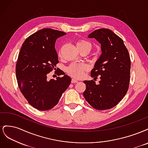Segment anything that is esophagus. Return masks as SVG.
<instances>
[{
	"mask_svg": "<svg viewBox=\"0 0 148 148\" xmlns=\"http://www.w3.org/2000/svg\"><path fill=\"white\" fill-rule=\"evenodd\" d=\"M71 83H78V80H77L76 79H75V78H72L71 79Z\"/></svg>",
	"mask_w": 148,
	"mask_h": 148,
	"instance_id": "34e87169",
	"label": "esophagus"
}]
</instances>
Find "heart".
I'll return each mask as SVG.
<instances>
[{"label": "heart", "mask_w": 148, "mask_h": 148, "mask_svg": "<svg viewBox=\"0 0 148 148\" xmlns=\"http://www.w3.org/2000/svg\"><path fill=\"white\" fill-rule=\"evenodd\" d=\"M78 49L83 47H89L91 49V44L84 39H80L77 42ZM59 57H61L60 53H59ZM88 69V66L84 63L80 62H73L69 66H67L66 72L72 77L76 78H82L85 71Z\"/></svg>", "instance_id": "1"}]
</instances>
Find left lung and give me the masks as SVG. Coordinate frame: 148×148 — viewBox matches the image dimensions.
<instances>
[{
    "mask_svg": "<svg viewBox=\"0 0 148 148\" xmlns=\"http://www.w3.org/2000/svg\"><path fill=\"white\" fill-rule=\"evenodd\" d=\"M101 44L102 53L91 71V77H100L99 84L84 81L86 88L83 96L97 110L110 109L126 95L130 79L131 60L123 41L109 29L95 30L88 36Z\"/></svg>",
    "mask_w": 148,
    "mask_h": 148,
    "instance_id": "1",
    "label": "left lung"
}]
</instances>
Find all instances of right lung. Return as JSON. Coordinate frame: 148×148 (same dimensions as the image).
Returning a JSON list of instances; mask_svg holds the SVG:
<instances>
[{
  "label": "right lung",
  "mask_w": 148,
  "mask_h": 148,
  "mask_svg": "<svg viewBox=\"0 0 148 148\" xmlns=\"http://www.w3.org/2000/svg\"><path fill=\"white\" fill-rule=\"evenodd\" d=\"M65 34L44 28L26 38L20 49L16 64L18 85L29 104L38 110H47L56 106L70 84V77L60 69L55 73L62 77L47 79L59 63L56 40Z\"/></svg>",
  "instance_id": "1"
}]
</instances>
